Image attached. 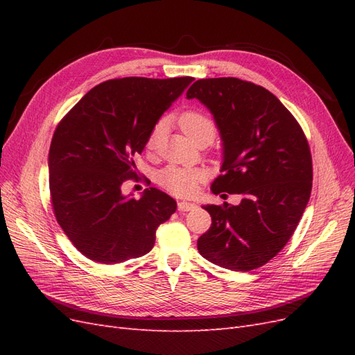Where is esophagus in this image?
<instances>
[{"mask_svg":"<svg viewBox=\"0 0 355 355\" xmlns=\"http://www.w3.org/2000/svg\"><path fill=\"white\" fill-rule=\"evenodd\" d=\"M197 206L196 204H192V202H185V201H180V202H178V209H179V211H191V210H194Z\"/></svg>","mask_w":355,"mask_h":355,"instance_id":"34e87169","label":"esophagus"}]
</instances>
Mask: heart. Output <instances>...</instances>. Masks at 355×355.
Returning <instances> with one entry per match:
<instances>
[{
  "mask_svg": "<svg viewBox=\"0 0 355 355\" xmlns=\"http://www.w3.org/2000/svg\"><path fill=\"white\" fill-rule=\"evenodd\" d=\"M179 125L184 133L191 139L192 142H198L201 139H206L210 144L216 136V125L213 120L201 111H187L180 115ZM164 133V121H158L153 130L149 132L146 146L153 149L157 146L158 141ZM204 180L202 171L191 167L180 166H167L159 171L157 182L159 187H163L171 194L178 197H189L194 196L198 191L201 182Z\"/></svg>",
  "mask_w": 355,
  "mask_h": 355,
  "instance_id": "heart-1",
  "label": "heart"
}]
</instances>
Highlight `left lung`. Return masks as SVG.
I'll return each mask as SVG.
<instances>
[{
	"mask_svg": "<svg viewBox=\"0 0 355 355\" xmlns=\"http://www.w3.org/2000/svg\"><path fill=\"white\" fill-rule=\"evenodd\" d=\"M187 96L207 106L222 135L225 159L213 194L241 196L239 206H204L211 225L198 252L228 270H256L292 239L308 204L313 157L306 136L270 90L250 81L202 78Z\"/></svg>",
	"mask_w": 355,
	"mask_h": 355,
	"instance_id": "left-lung-1",
	"label": "left lung"
}]
</instances>
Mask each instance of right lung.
<instances>
[{
	"mask_svg": "<svg viewBox=\"0 0 355 355\" xmlns=\"http://www.w3.org/2000/svg\"><path fill=\"white\" fill-rule=\"evenodd\" d=\"M192 81H103L59 121L49 153L50 201L60 228L89 259L120 263L146 254L157 228L175 213L176 201L163 191L149 188L136 200L121 187L137 180L135 155Z\"/></svg>",
	"mask_w": 355,
	"mask_h": 355,
	"instance_id": "obj_1",
	"label": "right lung"
}]
</instances>
